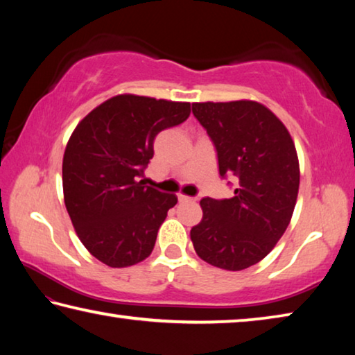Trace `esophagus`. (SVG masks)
<instances>
[{
	"instance_id": "esophagus-1",
	"label": "esophagus",
	"mask_w": 355,
	"mask_h": 355,
	"mask_svg": "<svg viewBox=\"0 0 355 355\" xmlns=\"http://www.w3.org/2000/svg\"><path fill=\"white\" fill-rule=\"evenodd\" d=\"M178 200L180 202H194L196 199H194V197H189V196H184V194H178Z\"/></svg>"
}]
</instances>
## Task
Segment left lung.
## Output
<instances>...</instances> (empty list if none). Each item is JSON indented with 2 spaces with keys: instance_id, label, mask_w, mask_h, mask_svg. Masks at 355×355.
I'll return each instance as SVG.
<instances>
[{
  "instance_id": "1",
  "label": "left lung",
  "mask_w": 355,
  "mask_h": 355,
  "mask_svg": "<svg viewBox=\"0 0 355 355\" xmlns=\"http://www.w3.org/2000/svg\"><path fill=\"white\" fill-rule=\"evenodd\" d=\"M218 150L220 177L238 178L235 197L202 199L191 228L196 254L227 271L261 261L284 235L296 207L299 159L284 122L254 100L192 103Z\"/></svg>"
}]
</instances>
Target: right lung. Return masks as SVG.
<instances>
[{
  "mask_svg": "<svg viewBox=\"0 0 355 355\" xmlns=\"http://www.w3.org/2000/svg\"><path fill=\"white\" fill-rule=\"evenodd\" d=\"M189 112L188 101L120 94L76 125L62 159L64 202L80 241L101 263L127 268L152 254L177 196L141 178L156 135Z\"/></svg>",
  "mask_w": 355,
  "mask_h": 355,
  "instance_id": "1",
  "label": "right lung"
}]
</instances>
